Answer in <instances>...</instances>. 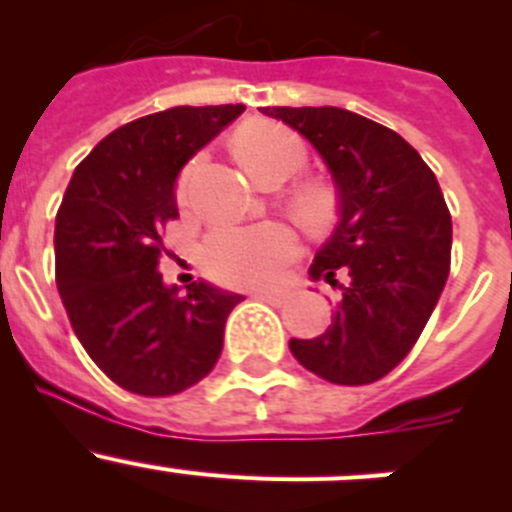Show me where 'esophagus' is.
Masks as SVG:
<instances>
[{
    "instance_id": "esophagus-1",
    "label": "esophagus",
    "mask_w": 512,
    "mask_h": 512,
    "mask_svg": "<svg viewBox=\"0 0 512 512\" xmlns=\"http://www.w3.org/2000/svg\"><path fill=\"white\" fill-rule=\"evenodd\" d=\"M252 297L262 299V302H267V304H280L282 302V292H272V289H257Z\"/></svg>"
}]
</instances>
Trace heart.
<instances>
[{
    "label": "heart",
    "instance_id": "heart-1",
    "mask_svg": "<svg viewBox=\"0 0 512 512\" xmlns=\"http://www.w3.org/2000/svg\"><path fill=\"white\" fill-rule=\"evenodd\" d=\"M237 156L257 183H282L304 165V146L297 136L277 126H250L237 138ZM203 170V158H193L180 173L175 195L180 205L193 200L195 180ZM289 208L302 223L322 227L332 218V198L312 183L297 185L289 193ZM297 255V237L287 225L220 227L205 240V270L215 280L235 287L270 285L282 267Z\"/></svg>",
    "mask_w": 512,
    "mask_h": 512
}]
</instances>
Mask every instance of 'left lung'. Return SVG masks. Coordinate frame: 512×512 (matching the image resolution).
<instances>
[{"label":"left lung","mask_w":512,"mask_h":512,"mask_svg":"<svg viewBox=\"0 0 512 512\" xmlns=\"http://www.w3.org/2000/svg\"><path fill=\"white\" fill-rule=\"evenodd\" d=\"M327 163L339 225L309 275L342 289L332 327L289 339L312 374L342 386L374 384L421 337L451 270V213L416 148L381 123L334 106H267ZM348 277L344 286L336 280Z\"/></svg>","instance_id":"8db88e82"}]
</instances>
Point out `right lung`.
<instances>
[{
    "instance_id": "1",
    "label": "right lung",
    "mask_w": 512,
    "mask_h": 512,
    "mask_svg": "<svg viewBox=\"0 0 512 512\" xmlns=\"http://www.w3.org/2000/svg\"><path fill=\"white\" fill-rule=\"evenodd\" d=\"M245 111L175 106L108 133L74 170L56 213V287L74 334L113 384L173 396L213 371L242 294L165 287L163 227L178 218V170Z\"/></svg>"
}]
</instances>
